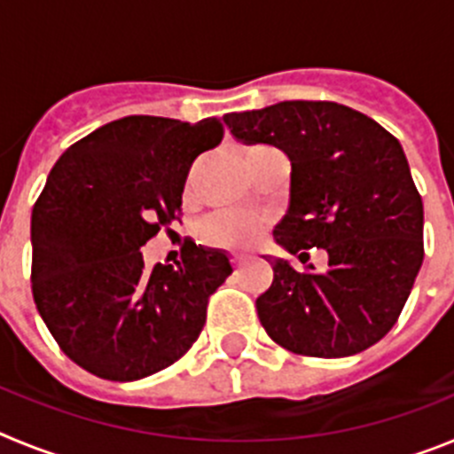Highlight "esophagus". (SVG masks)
<instances>
[{"label":"esophagus","instance_id":"34e87169","mask_svg":"<svg viewBox=\"0 0 454 454\" xmlns=\"http://www.w3.org/2000/svg\"><path fill=\"white\" fill-rule=\"evenodd\" d=\"M231 266H234L236 270H240V268L246 266V259H243V256H234V259H231Z\"/></svg>","mask_w":454,"mask_h":454}]
</instances>
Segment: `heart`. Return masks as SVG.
Returning <instances> with one entry per match:
<instances>
[{
	"label": "heart",
	"mask_w": 454,
	"mask_h": 454,
	"mask_svg": "<svg viewBox=\"0 0 454 454\" xmlns=\"http://www.w3.org/2000/svg\"><path fill=\"white\" fill-rule=\"evenodd\" d=\"M263 230H266V223L259 215L223 214L204 223L202 236L214 246L250 247L262 239Z\"/></svg>",
	"instance_id": "b5f03b06"
}]
</instances>
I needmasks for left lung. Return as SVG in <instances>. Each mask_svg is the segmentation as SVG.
<instances>
[{"instance_id": "left-lung-1", "label": "left lung", "mask_w": 454, "mask_h": 454, "mask_svg": "<svg viewBox=\"0 0 454 454\" xmlns=\"http://www.w3.org/2000/svg\"><path fill=\"white\" fill-rule=\"evenodd\" d=\"M231 134L291 159V207L275 240L327 252V270L272 263L256 298L263 330L295 355L348 356L398 323L423 263V200L398 138L336 102L291 99L224 115Z\"/></svg>"}]
</instances>
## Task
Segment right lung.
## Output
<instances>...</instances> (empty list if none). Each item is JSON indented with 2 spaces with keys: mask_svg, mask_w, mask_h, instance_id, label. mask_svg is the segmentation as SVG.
<instances>
[{
  "mask_svg": "<svg viewBox=\"0 0 454 454\" xmlns=\"http://www.w3.org/2000/svg\"><path fill=\"white\" fill-rule=\"evenodd\" d=\"M223 120L129 115L67 147L31 214V291L72 362L131 382L182 359L231 275L224 252L188 243L145 270L140 247L182 211L188 172L220 145Z\"/></svg>",
  "mask_w": 454,
  "mask_h": 454,
  "instance_id": "1",
  "label": "right lung"
}]
</instances>
